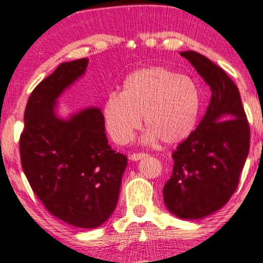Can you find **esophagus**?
I'll return each instance as SVG.
<instances>
[{
    "label": "esophagus",
    "mask_w": 263,
    "mask_h": 263,
    "mask_svg": "<svg viewBox=\"0 0 263 263\" xmlns=\"http://www.w3.org/2000/svg\"><path fill=\"white\" fill-rule=\"evenodd\" d=\"M144 157H147V154H145V153H132L131 156H129V159H131V160H140Z\"/></svg>",
    "instance_id": "esophagus-1"
}]
</instances>
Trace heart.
<instances>
[{
	"label": "heart",
	"instance_id": "1",
	"mask_svg": "<svg viewBox=\"0 0 263 263\" xmlns=\"http://www.w3.org/2000/svg\"><path fill=\"white\" fill-rule=\"evenodd\" d=\"M200 106V94L191 80L164 67H148L129 74L121 94L107 96L103 119L118 144L132 141L141 127L142 116L148 127L144 142L160 138L166 144H176L194 132Z\"/></svg>",
	"mask_w": 263,
	"mask_h": 263
}]
</instances>
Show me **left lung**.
Returning a JSON list of instances; mask_svg holds the SVG:
<instances>
[{"mask_svg": "<svg viewBox=\"0 0 263 263\" xmlns=\"http://www.w3.org/2000/svg\"><path fill=\"white\" fill-rule=\"evenodd\" d=\"M210 85L211 103L197 128L173 152V174L163 189L173 214L200 219L230 200L250 149V125L236 84L205 56L180 53Z\"/></svg>", "mask_w": 263, "mask_h": 263, "instance_id": "8db88e82", "label": "left lung"}]
</instances>
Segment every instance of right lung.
Segmentation results:
<instances>
[{"instance_id":"obj_1","label":"right lung","mask_w":263,"mask_h":263,"mask_svg":"<svg viewBox=\"0 0 263 263\" xmlns=\"http://www.w3.org/2000/svg\"><path fill=\"white\" fill-rule=\"evenodd\" d=\"M87 66L88 59L63 62L31 91L20 151L25 176L47 212L73 227L93 229L115 210L127 157L107 143L98 107L69 120L55 114L56 99Z\"/></svg>"}]
</instances>
